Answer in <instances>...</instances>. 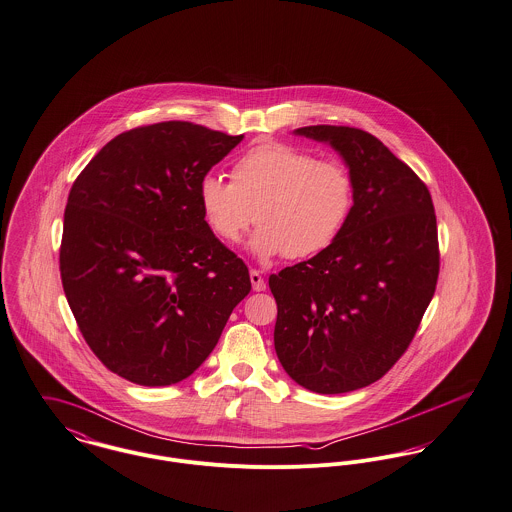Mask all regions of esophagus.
I'll return each instance as SVG.
<instances>
[{"label": "esophagus", "instance_id": "obj_1", "mask_svg": "<svg viewBox=\"0 0 512 512\" xmlns=\"http://www.w3.org/2000/svg\"><path fill=\"white\" fill-rule=\"evenodd\" d=\"M249 277H251V284H253V290H257V292H261V290H265L267 288V283H265V279L261 277V273L259 271H255V269H251V273H249Z\"/></svg>", "mask_w": 512, "mask_h": 512}]
</instances>
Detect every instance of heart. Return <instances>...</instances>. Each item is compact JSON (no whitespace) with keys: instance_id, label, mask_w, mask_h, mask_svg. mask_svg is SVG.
I'll list each match as a JSON object with an SVG mask.
<instances>
[{"instance_id":"heart-1","label":"heart","mask_w":512,"mask_h":512,"mask_svg":"<svg viewBox=\"0 0 512 512\" xmlns=\"http://www.w3.org/2000/svg\"><path fill=\"white\" fill-rule=\"evenodd\" d=\"M229 176L231 182L212 174L202 178V218L229 245L255 220L259 229L251 249L263 259H308L322 253L340 237L355 204V180L347 165L318 161L284 143L249 149L233 163Z\"/></svg>"}]
</instances>
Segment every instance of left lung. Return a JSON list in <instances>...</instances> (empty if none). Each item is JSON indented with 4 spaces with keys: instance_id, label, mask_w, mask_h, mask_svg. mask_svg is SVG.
<instances>
[{
    "instance_id": "left-lung-1",
    "label": "left lung",
    "mask_w": 512,
    "mask_h": 512,
    "mask_svg": "<svg viewBox=\"0 0 512 512\" xmlns=\"http://www.w3.org/2000/svg\"><path fill=\"white\" fill-rule=\"evenodd\" d=\"M296 133L345 159L355 204L328 249L269 277L275 349L298 385L340 395L379 381L414 340L440 273L436 214L428 186L375 135L347 125Z\"/></svg>"
}]
</instances>
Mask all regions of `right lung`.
<instances>
[{"mask_svg": "<svg viewBox=\"0 0 512 512\" xmlns=\"http://www.w3.org/2000/svg\"><path fill=\"white\" fill-rule=\"evenodd\" d=\"M241 139L192 121L141 125L114 137L70 188L62 288L94 355L135 385L190 377L251 290L198 200L202 178Z\"/></svg>", "mask_w": 512, "mask_h": 512, "instance_id": "obj_1", "label": "right lung"}]
</instances>
